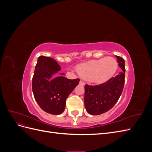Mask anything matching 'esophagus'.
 I'll return each instance as SVG.
<instances>
[{"mask_svg":"<svg viewBox=\"0 0 152 152\" xmlns=\"http://www.w3.org/2000/svg\"><path fill=\"white\" fill-rule=\"evenodd\" d=\"M79 84H80V85H82V86H84V85H85V82H84V81H82V80H80Z\"/></svg>","mask_w":152,"mask_h":152,"instance_id":"1","label":"esophagus"}]
</instances>
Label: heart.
Returning a JSON list of instances; mask_svg holds the SVG:
<instances>
[{
	"label": "heart",
	"instance_id": "1",
	"mask_svg": "<svg viewBox=\"0 0 152 152\" xmlns=\"http://www.w3.org/2000/svg\"><path fill=\"white\" fill-rule=\"evenodd\" d=\"M118 68V63L112 57L93 59L77 66L79 74L89 81L103 83L114 75Z\"/></svg>",
	"mask_w": 152,
	"mask_h": 152
}]
</instances>
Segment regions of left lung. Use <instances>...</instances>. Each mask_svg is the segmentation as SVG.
Instances as JSON below:
<instances>
[{
  "label": "left lung",
  "instance_id": "1",
  "mask_svg": "<svg viewBox=\"0 0 152 152\" xmlns=\"http://www.w3.org/2000/svg\"><path fill=\"white\" fill-rule=\"evenodd\" d=\"M118 66L122 69L119 74L104 83L96 86H85L84 104L89 114L101 115L108 112L117 102L122 94L125 82V61L116 56Z\"/></svg>",
  "mask_w": 152,
  "mask_h": 152
}]
</instances>
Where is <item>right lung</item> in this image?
<instances>
[{
  "label": "right lung",
  "mask_w": 152,
  "mask_h": 152,
  "mask_svg": "<svg viewBox=\"0 0 152 152\" xmlns=\"http://www.w3.org/2000/svg\"><path fill=\"white\" fill-rule=\"evenodd\" d=\"M61 67L53 58L41 56L32 79V91L35 99L44 112L59 115L65 108L66 99L79 84L80 79H68L61 73L54 75L61 70Z\"/></svg>",
  "instance_id": "right-lung-1"
}]
</instances>
